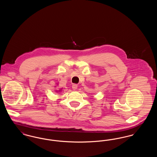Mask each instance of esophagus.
<instances>
[{"label": "esophagus", "instance_id": "obj_1", "mask_svg": "<svg viewBox=\"0 0 157 157\" xmlns=\"http://www.w3.org/2000/svg\"><path fill=\"white\" fill-rule=\"evenodd\" d=\"M72 88L74 90H76L78 88V85H76V84H74L72 86Z\"/></svg>", "mask_w": 157, "mask_h": 157}]
</instances>
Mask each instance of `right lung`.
Masks as SVG:
<instances>
[{
	"label": "right lung",
	"instance_id": "right-lung-1",
	"mask_svg": "<svg viewBox=\"0 0 157 157\" xmlns=\"http://www.w3.org/2000/svg\"><path fill=\"white\" fill-rule=\"evenodd\" d=\"M62 88H60L59 90H56V92H59L60 91H62Z\"/></svg>",
	"mask_w": 157,
	"mask_h": 157
}]
</instances>
